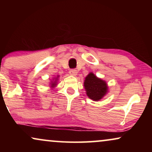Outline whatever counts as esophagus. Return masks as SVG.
<instances>
[{
    "label": "esophagus",
    "mask_w": 152,
    "mask_h": 152,
    "mask_svg": "<svg viewBox=\"0 0 152 152\" xmlns=\"http://www.w3.org/2000/svg\"><path fill=\"white\" fill-rule=\"evenodd\" d=\"M69 73L70 75H77V71L75 69H71L69 71Z\"/></svg>",
    "instance_id": "34e87169"
}]
</instances>
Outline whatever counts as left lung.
I'll return each instance as SVG.
<instances>
[{
  "label": "left lung",
  "instance_id": "1",
  "mask_svg": "<svg viewBox=\"0 0 152 152\" xmlns=\"http://www.w3.org/2000/svg\"><path fill=\"white\" fill-rule=\"evenodd\" d=\"M86 95L94 101L101 99L108 92V86L105 81L97 77L93 72H90L85 78L84 82Z\"/></svg>",
  "mask_w": 152,
  "mask_h": 152
}]
</instances>
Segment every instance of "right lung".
Instances as JSON below:
<instances>
[{"label":"right lung","mask_w":152,"mask_h":152,"mask_svg":"<svg viewBox=\"0 0 152 152\" xmlns=\"http://www.w3.org/2000/svg\"><path fill=\"white\" fill-rule=\"evenodd\" d=\"M58 77H59V76H57V77L55 78L56 80H55V81H52V82H51V83H50L51 87H55L56 85H57V80H58V79H57Z\"/></svg>","instance_id":"1"}]
</instances>
